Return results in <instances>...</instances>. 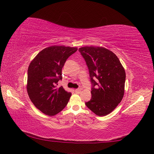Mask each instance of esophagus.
<instances>
[{"label": "esophagus", "instance_id": "34e87169", "mask_svg": "<svg viewBox=\"0 0 154 154\" xmlns=\"http://www.w3.org/2000/svg\"><path fill=\"white\" fill-rule=\"evenodd\" d=\"M75 93H80L81 91V89H77L75 90Z\"/></svg>", "mask_w": 154, "mask_h": 154}]
</instances>
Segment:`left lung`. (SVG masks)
Wrapping results in <instances>:
<instances>
[{
    "instance_id": "obj_1",
    "label": "left lung",
    "mask_w": 154,
    "mask_h": 154,
    "mask_svg": "<svg viewBox=\"0 0 154 154\" xmlns=\"http://www.w3.org/2000/svg\"><path fill=\"white\" fill-rule=\"evenodd\" d=\"M79 51L86 61L93 85L92 97L86 106L96 115L106 116L124 97L125 70L116 55L105 48L85 46Z\"/></svg>"
}]
</instances>
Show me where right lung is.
<instances>
[{
	"label": "right lung",
	"mask_w": 154,
	"mask_h": 154,
	"mask_svg": "<svg viewBox=\"0 0 154 154\" xmlns=\"http://www.w3.org/2000/svg\"><path fill=\"white\" fill-rule=\"evenodd\" d=\"M76 47L51 45L39 52L29 65L27 92L34 105L42 112L54 116L67 105L71 96L63 87H57L62 79L61 70Z\"/></svg>",
	"instance_id": "1"
}]
</instances>
